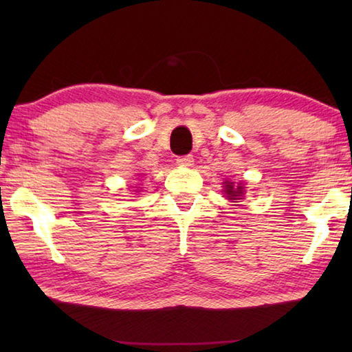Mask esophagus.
<instances>
[{"instance_id": "34e87169", "label": "esophagus", "mask_w": 352, "mask_h": 352, "mask_svg": "<svg viewBox=\"0 0 352 352\" xmlns=\"http://www.w3.org/2000/svg\"><path fill=\"white\" fill-rule=\"evenodd\" d=\"M177 165L179 166H184V168H190L194 166V157L192 155H186V157H179L177 158Z\"/></svg>"}]
</instances>
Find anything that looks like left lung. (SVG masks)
I'll list each match as a JSON object with an SVG mask.
<instances>
[{"mask_svg": "<svg viewBox=\"0 0 352 352\" xmlns=\"http://www.w3.org/2000/svg\"><path fill=\"white\" fill-rule=\"evenodd\" d=\"M223 192L226 194V197H228V200L229 201H239V200H242L243 199V195H245V186L242 184V182H239V184H234L232 181H229V179H226L224 182H223Z\"/></svg>", "mask_w": 352, "mask_h": 352, "instance_id": "8db88e82", "label": "left lung"}]
</instances>
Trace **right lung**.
<instances>
[{
  "label": "right lung",
  "instance_id": "right-lung-1",
  "mask_svg": "<svg viewBox=\"0 0 352 352\" xmlns=\"http://www.w3.org/2000/svg\"><path fill=\"white\" fill-rule=\"evenodd\" d=\"M136 192H138V190H136Z\"/></svg>",
  "mask_w": 352,
  "mask_h": 352
}]
</instances>
